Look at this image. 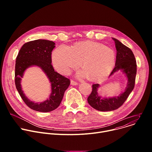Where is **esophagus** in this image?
Segmentation results:
<instances>
[{
	"label": "esophagus",
	"mask_w": 152,
	"mask_h": 152,
	"mask_svg": "<svg viewBox=\"0 0 152 152\" xmlns=\"http://www.w3.org/2000/svg\"><path fill=\"white\" fill-rule=\"evenodd\" d=\"M70 84L72 85H77L78 83H77V82H76V81H75L74 80H71V81H70Z\"/></svg>",
	"instance_id": "1"
}]
</instances>
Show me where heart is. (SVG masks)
<instances>
[{"mask_svg": "<svg viewBox=\"0 0 152 152\" xmlns=\"http://www.w3.org/2000/svg\"><path fill=\"white\" fill-rule=\"evenodd\" d=\"M116 55L113 49L94 41H82L72 48L61 45L52 53L55 68L61 73L69 74L80 64L83 67L77 73L78 77L90 76L101 80L110 75L115 66Z\"/></svg>", "mask_w": 152, "mask_h": 152, "instance_id": "obj_1", "label": "heart"}]
</instances>
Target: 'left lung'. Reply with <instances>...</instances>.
<instances>
[{
	"instance_id": "8db88e82",
	"label": "left lung",
	"mask_w": 152,
	"mask_h": 152,
	"mask_svg": "<svg viewBox=\"0 0 152 152\" xmlns=\"http://www.w3.org/2000/svg\"><path fill=\"white\" fill-rule=\"evenodd\" d=\"M115 42L117 50V56L115 67L110 76L121 70L125 74L127 83L125 91L118 96L111 98H103L99 96L98 88L100 85H93V90L87 100L91 106L100 111H111L120 107L126 101L129 94L134 90L137 74V63L132 51L124 45L119 40L113 38Z\"/></svg>"
}]
</instances>
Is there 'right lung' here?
<instances>
[{"label": "right lung", "instance_id": "1", "mask_svg": "<svg viewBox=\"0 0 152 152\" xmlns=\"http://www.w3.org/2000/svg\"><path fill=\"white\" fill-rule=\"evenodd\" d=\"M55 43L46 39L28 42L20 49L16 58L15 83L16 88L26 105L31 109L42 113L55 110L59 106L65 91L69 86L70 79L56 72L52 65V52ZM32 66H39L48 76L51 84V94L49 99L40 103L31 101L21 89L20 80L24 72Z\"/></svg>", "mask_w": 152, "mask_h": 152}]
</instances>
